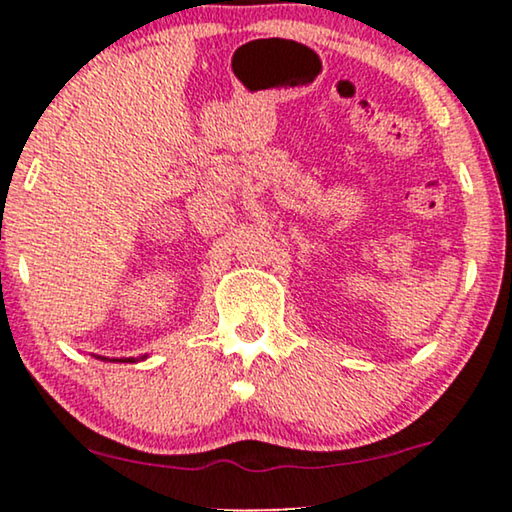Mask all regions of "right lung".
I'll use <instances>...</instances> for the list:
<instances>
[{"label": "right lung", "instance_id": "1", "mask_svg": "<svg viewBox=\"0 0 512 512\" xmlns=\"http://www.w3.org/2000/svg\"><path fill=\"white\" fill-rule=\"evenodd\" d=\"M95 359H100V361H121V363H137V361H144L146 359V354L144 356H139V359H135V356H123V359H107V356H95Z\"/></svg>", "mask_w": 512, "mask_h": 512}]
</instances>
